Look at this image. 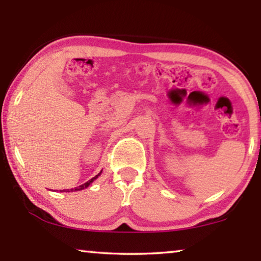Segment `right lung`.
<instances>
[{"label":"right lung","instance_id":"add662e5","mask_svg":"<svg viewBox=\"0 0 261 261\" xmlns=\"http://www.w3.org/2000/svg\"><path fill=\"white\" fill-rule=\"evenodd\" d=\"M99 174H101V172H99L98 174H96V176H95L94 178H91V179H90V180H88L87 183H84V184L80 185V187H77V188H73V189H70V190H69V189H67V190H63V191H67V192H70V191H80V190H83V189L88 188L89 185H90V184L92 183V181H94V180L96 179V178H97V177L99 176Z\"/></svg>","mask_w":261,"mask_h":261}]
</instances>
